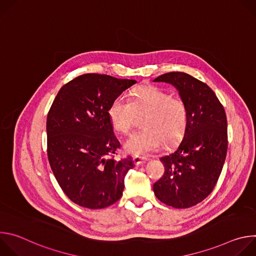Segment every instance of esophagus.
Returning a JSON list of instances; mask_svg holds the SVG:
<instances>
[{
    "label": "esophagus",
    "mask_w": 256,
    "mask_h": 256,
    "mask_svg": "<svg viewBox=\"0 0 256 256\" xmlns=\"http://www.w3.org/2000/svg\"><path fill=\"white\" fill-rule=\"evenodd\" d=\"M134 165H140V164H144V163H146L147 162L148 160L146 159V158H142V157H134Z\"/></svg>",
    "instance_id": "1"
}]
</instances>
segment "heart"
<instances>
[{
    "label": "heart",
    "mask_w": 256,
    "mask_h": 256,
    "mask_svg": "<svg viewBox=\"0 0 256 256\" xmlns=\"http://www.w3.org/2000/svg\"><path fill=\"white\" fill-rule=\"evenodd\" d=\"M108 118L114 130L128 132L136 116H144V130L130 134L124 142L128 154L136 157L149 156L159 150L175 146L184 134L188 126V108L184 100L155 86L136 89L128 100L116 97L108 108Z\"/></svg>",
    "instance_id": "heart-1"
}]
</instances>
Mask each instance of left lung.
I'll return each mask as SVG.
<instances>
[{
    "mask_svg": "<svg viewBox=\"0 0 256 256\" xmlns=\"http://www.w3.org/2000/svg\"><path fill=\"white\" fill-rule=\"evenodd\" d=\"M153 82L175 87L188 108L184 138L174 152L160 158L165 172L153 190L163 204L188 208L212 192L222 172L228 147L226 114L214 91L186 72H167Z\"/></svg>",
    "mask_w": 256,
    "mask_h": 256,
    "instance_id": "left-lung-1",
    "label": "left lung"
}]
</instances>
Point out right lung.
<instances>
[{
    "mask_svg": "<svg viewBox=\"0 0 256 256\" xmlns=\"http://www.w3.org/2000/svg\"><path fill=\"white\" fill-rule=\"evenodd\" d=\"M136 80L85 74L60 88L46 120L48 157L66 196L91 210L118 202L132 157L112 158L120 144L108 108Z\"/></svg>",
    "mask_w": 256,
    "mask_h": 256,
    "instance_id": "add662e5",
    "label": "right lung"
}]
</instances>
